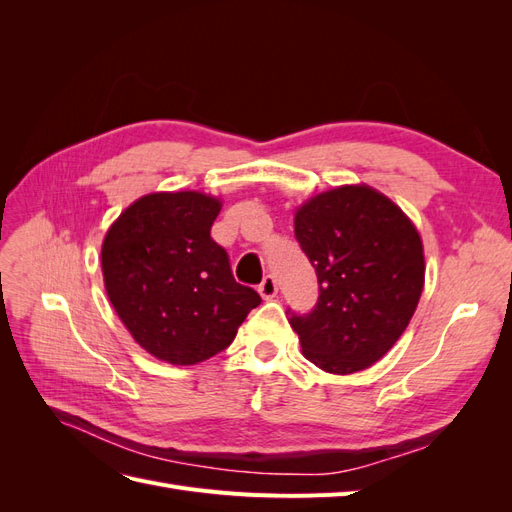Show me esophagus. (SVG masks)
<instances>
[{"mask_svg": "<svg viewBox=\"0 0 512 512\" xmlns=\"http://www.w3.org/2000/svg\"><path fill=\"white\" fill-rule=\"evenodd\" d=\"M258 292H260V297L265 299V301L273 299L275 294H277V282H275V277H273V275H267L265 280L260 282V286H258Z\"/></svg>", "mask_w": 512, "mask_h": 512, "instance_id": "obj_1", "label": "esophagus"}]
</instances>
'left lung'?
<instances>
[{
	"label": "left lung",
	"mask_w": 512,
	"mask_h": 512,
	"mask_svg": "<svg viewBox=\"0 0 512 512\" xmlns=\"http://www.w3.org/2000/svg\"><path fill=\"white\" fill-rule=\"evenodd\" d=\"M294 235L320 294L288 322L307 361L354 374L380 361L406 331L425 284L423 241L408 215L369 185H342L294 213Z\"/></svg>",
	"instance_id": "left-lung-1"
}]
</instances>
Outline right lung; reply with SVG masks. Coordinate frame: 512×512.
<instances>
[{
  "label": "right lung",
  "mask_w": 512,
  "mask_h": 512,
  "mask_svg": "<svg viewBox=\"0 0 512 512\" xmlns=\"http://www.w3.org/2000/svg\"><path fill=\"white\" fill-rule=\"evenodd\" d=\"M222 203L200 192L138 198L102 243L104 288L136 344L160 361L196 365L232 344L260 294L235 282L211 239Z\"/></svg>",
  "instance_id": "add662e5"
}]
</instances>
